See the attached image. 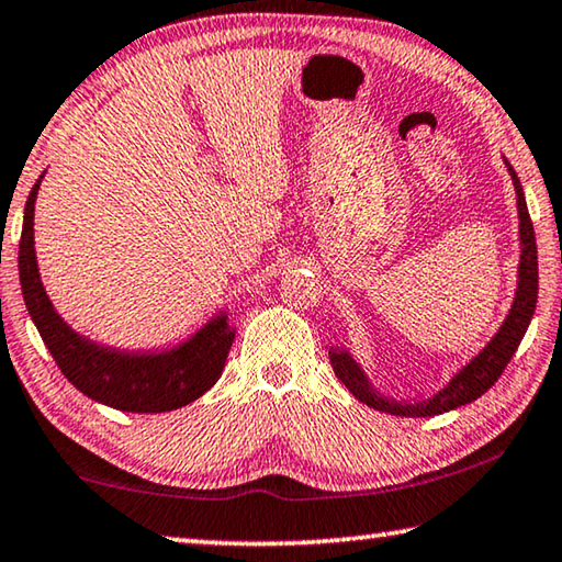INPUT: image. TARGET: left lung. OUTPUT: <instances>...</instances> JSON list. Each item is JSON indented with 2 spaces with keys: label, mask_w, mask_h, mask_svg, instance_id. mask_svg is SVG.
<instances>
[{
  "label": "left lung",
  "mask_w": 562,
  "mask_h": 562,
  "mask_svg": "<svg viewBox=\"0 0 562 562\" xmlns=\"http://www.w3.org/2000/svg\"><path fill=\"white\" fill-rule=\"evenodd\" d=\"M507 165V162H505ZM507 172L513 177L515 194H518V220H520V262H518V288L510 305V313L503 319L493 340L480 350L473 360L465 362L456 375L450 378L448 385L430 397L417 400H395L390 395L378 393L372 382L364 375L360 362L352 358L345 347H329V362H333L335 375L342 380V385L368 407H375L380 413L400 415V417H432L450 413V409L473 403L480 395H485L495 385L497 378L503 375L505 364L518 350L525 329H528L532 313L538 302V247L532 222L525 204L522 184L515 175V169L507 165Z\"/></svg>",
  "instance_id": "8db88e82"
}]
</instances>
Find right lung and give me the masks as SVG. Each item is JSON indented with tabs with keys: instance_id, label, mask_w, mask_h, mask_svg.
I'll return each instance as SVG.
<instances>
[{
	"instance_id": "1",
	"label": "right lung",
	"mask_w": 562,
	"mask_h": 562,
	"mask_svg": "<svg viewBox=\"0 0 562 562\" xmlns=\"http://www.w3.org/2000/svg\"><path fill=\"white\" fill-rule=\"evenodd\" d=\"M42 177L24 204L20 282L32 323L37 325L61 375L94 403L124 413H169L202 397L220 380L235 340V327L227 323V313L215 315L184 342L159 352L117 350L75 333L44 292L34 252V200Z\"/></svg>"
}]
</instances>
